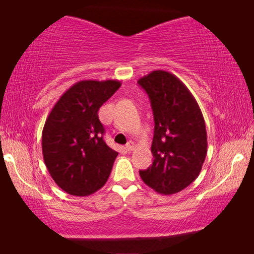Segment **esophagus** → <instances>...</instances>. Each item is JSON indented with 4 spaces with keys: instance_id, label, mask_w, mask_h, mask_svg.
<instances>
[{
    "instance_id": "1",
    "label": "esophagus",
    "mask_w": 254,
    "mask_h": 254,
    "mask_svg": "<svg viewBox=\"0 0 254 254\" xmlns=\"http://www.w3.org/2000/svg\"><path fill=\"white\" fill-rule=\"evenodd\" d=\"M134 148H135V144L133 141H128L126 145V149L127 150V151H132V150H134Z\"/></svg>"
}]
</instances>
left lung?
I'll return each mask as SVG.
<instances>
[{
	"mask_svg": "<svg viewBox=\"0 0 254 254\" xmlns=\"http://www.w3.org/2000/svg\"><path fill=\"white\" fill-rule=\"evenodd\" d=\"M137 84L148 94L154 120V159L140 177L159 194H176L198 177L207 154L203 114L186 85L168 71L153 70Z\"/></svg>",
	"mask_w": 254,
	"mask_h": 254,
	"instance_id": "1",
	"label": "left lung"
}]
</instances>
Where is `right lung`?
I'll list each match as a JSON object with an SVG mask.
<instances>
[{
	"instance_id": "obj_1",
	"label": "right lung",
	"mask_w": 254,
	"mask_h": 254,
	"mask_svg": "<svg viewBox=\"0 0 254 254\" xmlns=\"http://www.w3.org/2000/svg\"><path fill=\"white\" fill-rule=\"evenodd\" d=\"M121 86L119 80H80L63 94L42 130V154L58 186L88 196L104 186L118 152L105 143L98 110Z\"/></svg>"
}]
</instances>
